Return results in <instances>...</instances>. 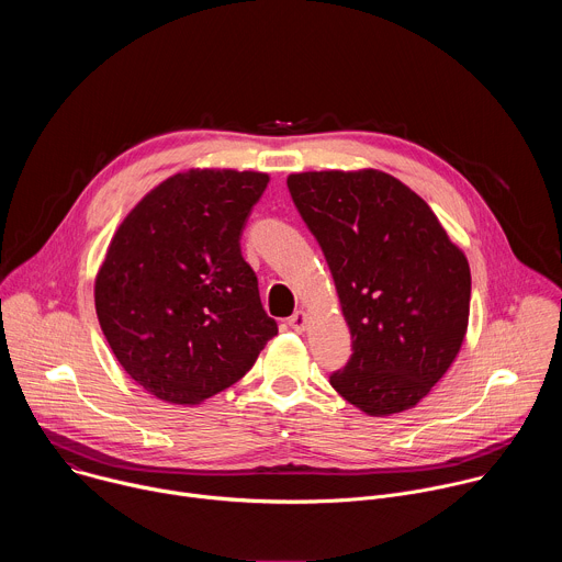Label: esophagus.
Returning a JSON list of instances; mask_svg holds the SVG:
<instances>
[{
	"label": "esophagus",
	"instance_id": "esophagus-1",
	"mask_svg": "<svg viewBox=\"0 0 562 562\" xmlns=\"http://www.w3.org/2000/svg\"><path fill=\"white\" fill-rule=\"evenodd\" d=\"M306 313L304 311H295L291 317H289V327L293 329V331H297V334H302L304 329H306Z\"/></svg>",
	"mask_w": 562,
	"mask_h": 562
}]
</instances>
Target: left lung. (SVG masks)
Listing matches in <instances>:
<instances>
[{
	"instance_id": "left-lung-1",
	"label": "left lung",
	"mask_w": 562,
	"mask_h": 562,
	"mask_svg": "<svg viewBox=\"0 0 562 562\" xmlns=\"http://www.w3.org/2000/svg\"><path fill=\"white\" fill-rule=\"evenodd\" d=\"M286 187L323 247L353 340L331 386L369 416L416 407L467 334L464 254L429 204L389 173L308 171Z\"/></svg>"
}]
</instances>
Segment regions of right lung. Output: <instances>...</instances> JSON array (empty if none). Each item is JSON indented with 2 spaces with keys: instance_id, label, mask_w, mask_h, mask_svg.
I'll use <instances>...</instances> for the list:
<instances>
[{
  "instance_id": "add662e5",
  "label": "right lung",
  "mask_w": 562,
  "mask_h": 562,
  "mask_svg": "<svg viewBox=\"0 0 562 562\" xmlns=\"http://www.w3.org/2000/svg\"><path fill=\"white\" fill-rule=\"evenodd\" d=\"M267 173L191 169L146 193L95 278L100 327L122 369L171 405L243 378L278 334L239 251Z\"/></svg>"
}]
</instances>
